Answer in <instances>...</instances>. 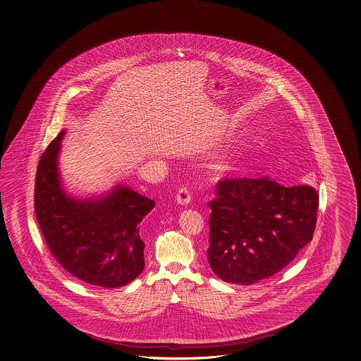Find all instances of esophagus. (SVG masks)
I'll return each mask as SVG.
<instances>
[{"label": "esophagus", "mask_w": 361, "mask_h": 361, "mask_svg": "<svg viewBox=\"0 0 361 361\" xmlns=\"http://www.w3.org/2000/svg\"><path fill=\"white\" fill-rule=\"evenodd\" d=\"M192 201V195H190V192L186 189V188H181L180 190H178V193L176 195V202L178 204H181V206H186V204H189Z\"/></svg>", "instance_id": "1"}]
</instances>
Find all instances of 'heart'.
<instances>
[{"mask_svg":"<svg viewBox=\"0 0 361 361\" xmlns=\"http://www.w3.org/2000/svg\"><path fill=\"white\" fill-rule=\"evenodd\" d=\"M224 160H226V159H224V157H223V159H221V160H220V163H221V161H224Z\"/></svg>","mask_w":361,"mask_h":361,"instance_id":"heart-1","label":"heart"}]
</instances>
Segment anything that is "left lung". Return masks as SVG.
<instances>
[{"label":"left lung","mask_w":361,"mask_h":361,"mask_svg":"<svg viewBox=\"0 0 361 361\" xmlns=\"http://www.w3.org/2000/svg\"><path fill=\"white\" fill-rule=\"evenodd\" d=\"M210 202L209 264L221 281L250 286L292 262L313 238L318 194L269 177L221 180Z\"/></svg>","instance_id":"left-lung-1"}]
</instances>
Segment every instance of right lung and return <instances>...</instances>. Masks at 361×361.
I'll use <instances>...</instances> for the list:
<instances>
[{"label": "right lung", "instance_id": "1", "mask_svg": "<svg viewBox=\"0 0 361 361\" xmlns=\"http://www.w3.org/2000/svg\"><path fill=\"white\" fill-rule=\"evenodd\" d=\"M65 134L59 133L39 161L36 219L66 271L92 286L123 287L145 267L140 223L155 202L123 184L97 195L69 193L59 167Z\"/></svg>", "mask_w": 361, "mask_h": 361}]
</instances>
